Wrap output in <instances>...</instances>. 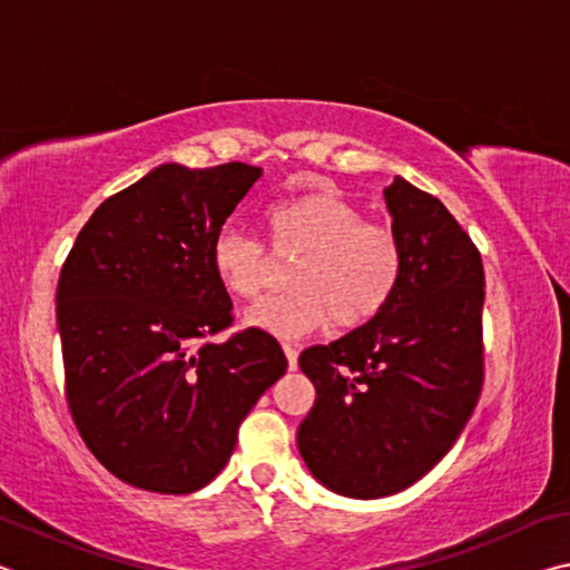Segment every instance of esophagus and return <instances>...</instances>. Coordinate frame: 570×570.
I'll return each mask as SVG.
<instances>
[{
	"label": "esophagus",
	"mask_w": 570,
	"mask_h": 570,
	"mask_svg": "<svg viewBox=\"0 0 570 570\" xmlns=\"http://www.w3.org/2000/svg\"><path fill=\"white\" fill-rule=\"evenodd\" d=\"M284 354H286V362H288V370H296L298 366V350L294 344H284Z\"/></svg>",
	"instance_id": "obj_1"
}]
</instances>
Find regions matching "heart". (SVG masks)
Returning <instances> with one entry per match:
<instances>
[{"label": "heart", "mask_w": 570, "mask_h": 570, "mask_svg": "<svg viewBox=\"0 0 570 570\" xmlns=\"http://www.w3.org/2000/svg\"><path fill=\"white\" fill-rule=\"evenodd\" d=\"M276 254H302L288 272L292 292L268 296L246 312V324L278 340H298L334 320L356 330L380 316L397 292L404 250L400 236L336 190H308L264 210ZM210 272L236 298L256 296L268 282V256L246 230L224 228L210 244Z\"/></svg>", "instance_id": "obj_1"}]
</instances>
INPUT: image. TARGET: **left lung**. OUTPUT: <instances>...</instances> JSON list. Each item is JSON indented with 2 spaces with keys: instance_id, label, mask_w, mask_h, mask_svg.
Masks as SVG:
<instances>
[{
  "instance_id": "left-lung-1",
  "label": "left lung",
  "mask_w": 570,
  "mask_h": 570,
  "mask_svg": "<svg viewBox=\"0 0 570 570\" xmlns=\"http://www.w3.org/2000/svg\"><path fill=\"white\" fill-rule=\"evenodd\" d=\"M404 268L380 316L298 366L316 400L296 442L332 493H400L455 445L482 387L485 274L475 244L435 196L394 178L384 188Z\"/></svg>"
}]
</instances>
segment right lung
Wrapping results in <instances>:
<instances>
[{
    "instance_id": "right-lung-1",
    "label": "right lung",
    "mask_w": 570,
    "mask_h": 570,
    "mask_svg": "<svg viewBox=\"0 0 570 570\" xmlns=\"http://www.w3.org/2000/svg\"><path fill=\"white\" fill-rule=\"evenodd\" d=\"M262 168L163 163L82 226L57 284L67 404L85 445L128 485H208L238 424L286 372L272 334L230 324L210 244Z\"/></svg>"
}]
</instances>
